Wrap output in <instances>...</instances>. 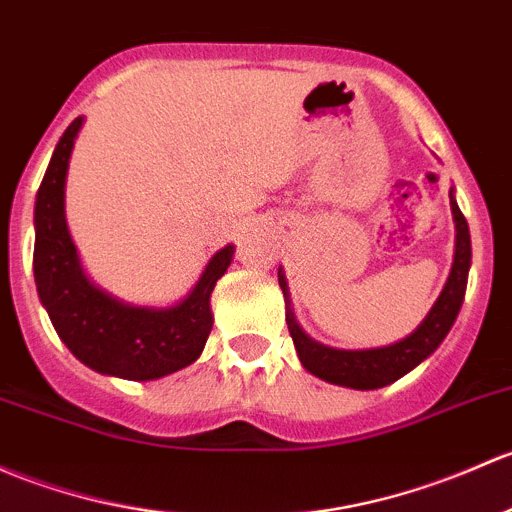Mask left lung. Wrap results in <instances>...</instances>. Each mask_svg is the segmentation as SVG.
I'll return each instance as SVG.
<instances>
[{"label": "left lung", "mask_w": 512, "mask_h": 512, "mask_svg": "<svg viewBox=\"0 0 512 512\" xmlns=\"http://www.w3.org/2000/svg\"><path fill=\"white\" fill-rule=\"evenodd\" d=\"M451 196V193H449ZM451 213H454L456 223V252H454V267H451L449 279L444 284V292L439 294L437 304L427 314V319L419 324L414 333H410L402 341L392 343L385 348H370V351H336V348L321 346V343L311 341L304 331H301L297 321H294L292 309H289L287 297V282L279 274V287H282L284 299H287V326L292 333V341L297 346L299 360L309 373L316 378L326 380V383L353 387V390H378L402 375L417 368L424 358H429L444 341L449 328L454 326L456 316H459L461 304H464L466 282H469V267H471V235L469 223H466L464 213L456 206L454 196H451Z\"/></svg>", "instance_id": "obj_1"}]
</instances>
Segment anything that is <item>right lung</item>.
<instances>
[{"mask_svg": "<svg viewBox=\"0 0 512 512\" xmlns=\"http://www.w3.org/2000/svg\"><path fill=\"white\" fill-rule=\"evenodd\" d=\"M80 125L83 117H75L63 132L36 193V289L53 328L80 363L125 380L164 378L191 365L206 346L213 328L211 292L235 247L215 252L191 294L171 309L129 306L93 287L80 270L63 211L68 159Z\"/></svg>", "mask_w": 512, "mask_h": 512, "instance_id": "1", "label": "right lung"}]
</instances>
